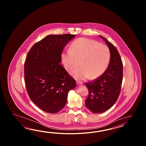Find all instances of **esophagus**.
Wrapping results in <instances>:
<instances>
[{
    "instance_id": "34e87169",
    "label": "esophagus",
    "mask_w": 146,
    "mask_h": 146,
    "mask_svg": "<svg viewBox=\"0 0 146 146\" xmlns=\"http://www.w3.org/2000/svg\"><path fill=\"white\" fill-rule=\"evenodd\" d=\"M76 84H77L78 85V86H79V85H82V84H83V83L81 82H80V81H77Z\"/></svg>"
}]
</instances>
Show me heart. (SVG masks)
Masks as SVG:
<instances>
[{
  "instance_id": "b5f03b06",
  "label": "heart",
  "mask_w": 146,
  "mask_h": 146,
  "mask_svg": "<svg viewBox=\"0 0 146 146\" xmlns=\"http://www.w3.org/2000/svg\"><path fill=\"white\" fill-rule=\"evenodd\" d=\"M70 49L62 52V60L70 73H73L81 63L82 66L74 74L77 79L83 80L89 77L94 79L106 72L111 59L110 50L106 45L80 37L72 42Z\"/></svg>"
}]
</instances>
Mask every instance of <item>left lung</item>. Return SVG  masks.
<instances>
[{"label":"left lung","mask_w":146,"mask_h":146,"mask_svg":"<svg viewBox=\"0 0 146 146\" xmlns=\"http://www.w3.org/2000/svg\"><path fill=\"white\" fill-rule=\"evenodd\" d=\"M111 53V59L106 72L96 80L86 83L89 90L85 101L88 109L93 113H102L110 109L116 102L121 92L123 66L118 50L104 37Z\"/></svg>","instance_id":"8db88e82"}]
</instances>
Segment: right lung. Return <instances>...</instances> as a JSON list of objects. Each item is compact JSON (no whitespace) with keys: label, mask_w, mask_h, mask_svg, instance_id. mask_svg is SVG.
I'll return each mask as SVG.
<instances>
[{"label":"right lung","mask_w":146,"mask_h":146,"mask_svg":"<svg viewBox=\"0 0 146 146\" xmlns=\"http://www.w3.org/2000/svg\"><path fill=\"white\" fill-rule=\"evenodd\" d=\"M76 35H48L35 44L25 64L26 89L31 100L45 112L54 114L65 106L76 81L60 65L62 52Z\"/></svg>","instance_id":"1"}]
</instances>
